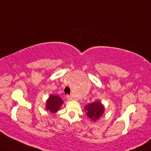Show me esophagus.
Segmentation results:
<instances>
[{"label":"esophagus","mask_w":151,"mask_h":151,"mask_svg":"<svg viewBox=\"0 0 151 151\" xmlns=\"http://www.w3.org/2000/svg\"><path fill=\"white\" fill-rule=\"evenodd\" d=\"M67 99H68V100H73V98H72L71 95H67Z\"/></svg>","instance_id":"34e87169"}]
</instances>
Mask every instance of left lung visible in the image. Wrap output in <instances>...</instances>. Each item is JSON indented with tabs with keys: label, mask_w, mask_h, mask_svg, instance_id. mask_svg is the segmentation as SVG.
I'll list each match as a JSON object with an SVG mask.
<instances>
[{
	"label": "left lung",
	"mask_w": 151,
	"mask_h": 151,
	"mask_svg": "<svg viewBox=\"0 0 151 151\" xmlns=\"http://www.w3.org/2000/svg\"><path fill=\"white\" fill-rule=\"evenodd\" d=\"M84 109L86 111L87 116L94 121L99 119L104 113V106L101 104L100 102H93L88 104Z\"/></svg>",
	"instance_id": "8db88e82"
}]
</instances>
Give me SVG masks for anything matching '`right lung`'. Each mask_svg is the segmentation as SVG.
I'll use <instances>...</instances> for the list:
<instances>
[{
    "mask_svg": "<svg viewBox=\"0 0 151 151\" xmlns=\"http://www.w3.org/2000/svg\"><path fill=\"white\" fill-rule=\"evenodd\" d=\"M63 103V102L60 97L57 96V95H51L49 96V99L47 101L46 108L51 113H55V112L58 111Z\"/></svg>",
    "mask_w": 151,
    "mask_h": 151,
    "instance_id": "add662e5",
    "label": "right lung"
}]
</instances>
